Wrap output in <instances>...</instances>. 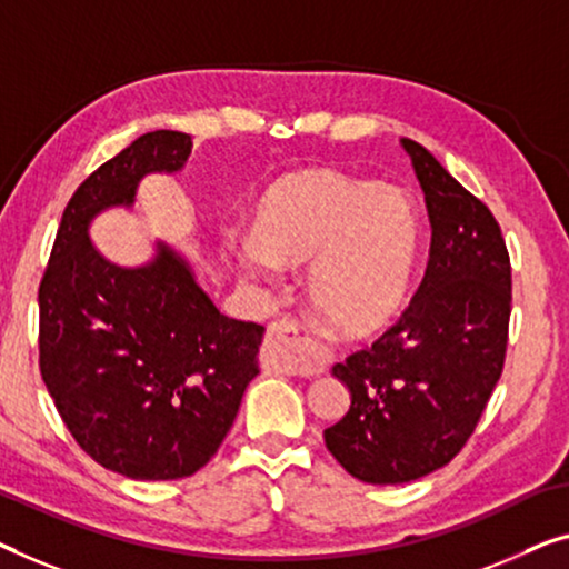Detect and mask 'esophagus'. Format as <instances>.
Returning <instances> with one entry per match:
<instances>
[{"instance_id": "34e87169", "label": "esophagus", "mask_w": 569, "mask_h": 569, "mask_svg": "<svg viewBox=\"0 0 569 569\" xmlns=\"http://www.w3.org/2000/svg\"><path fill=\"white\" fill-rule=\"evenodd\" d=\"M313 337L309 329L293 317H281L268 327V342L262 347V366L286 372V376H311L313 366Z\"/></svg>"}]
</instances>
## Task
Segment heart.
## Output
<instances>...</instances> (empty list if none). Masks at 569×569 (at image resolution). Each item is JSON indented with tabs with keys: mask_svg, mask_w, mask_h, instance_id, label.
I'll return each instance as SVG.
<instances>
[{
	"mask_svg": "<svg viewBox=\"0 0 569 569\" xmlns=\"http://www.w3.org/2000/svg\"><path fill=\"white\" fill-rule=\"evenodd\" d=\"M234 258L262 278L311 259L307 293L317 317L339 337L368 339L409 307L419 219L401 191L332 168H303L268 186Z\"/></svg>",
	"mask_w": 569,
	"mask_h": 569,
	"instance_id": "heart-1",
	"label": "heart"
}]
</instances>
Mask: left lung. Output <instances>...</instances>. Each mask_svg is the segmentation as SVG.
Here are the masks:
<instances>
[{"mask_svg":"<svg viewBox=\"0 0 569 569\" xmlns=\"http://www.w3.org/2000/svg\"><path fill=\"white\" fill-rule=\"evenodd\" d=\"M431 224L427 273L403 317L337 362L350 411L325 429L342 468L372 486L435 472L468 442L503 372L511 260L496 217L427 148L401 140Z\"/></svg>","mask_w":569,"mask_h":569,"instance_id":"obj_1","label":"left lung"}]
</instances>
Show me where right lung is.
<instances>
[{"label": "right lung", "mask_w": 569, "mask_h": 569, "mask_svg": "<svg viewBox=\"0 0 569 569\" xmlns=\"http://www.w3.org/2000/svg\"><path fill=\"white\" fill-rule=\"evenodd\" d=\"M191 134L156 130L99 166L68 201L40 281V376L76 442L132 480L189 478L222 445L258 376L262 329L224 317L176 250L122 268L91 219L134 203L148 173L181 171Z\"/></svg>", "instance_id": "obj_1"}]
</instances>
